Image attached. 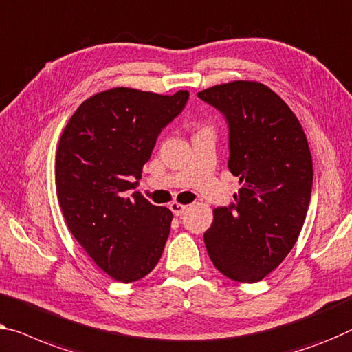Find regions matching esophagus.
Instances as JSON below:
<instances>
[{
	"label": "esophagus",
	"mask_w": 352,
	"mask_h": 352,
	"mask_svg": "<svg viewBox=\"0 0 352 352\" xmlns=\"http://www.w3.org/2000/svg\"><path fill=\"white\" fill-rule=\"evenodd\" d=\"M169 208L172 210V213H174L175 217H182V214L185 213V210L188 208V206H183L180 202H170Z\"/></svg>",
	"instance_id": "esophagus-1"
}]
</instances>
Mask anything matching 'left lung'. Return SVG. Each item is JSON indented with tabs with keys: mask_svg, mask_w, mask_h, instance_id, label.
<instances>
[{
	"mask_svg": "<svg viewBox=\"0 0 352 352\" xmlns=\"http://www.w3.org/2000/svg\"><path fill=\"white\" fill-rule=\"evenodd\" d=\"M229 124L230 174L240 190L213 210L204 234L213 265L240 283L261 281L296 245L311 199L313 161L303 128L278 94L254 80L197 93Z\"/></svg>",
	"mask_w": 352,
	"mask_h": 352,
	"instance_id": "1",
	"label": "left lung"
}]
</instances>
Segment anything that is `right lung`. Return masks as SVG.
<instances>
[{"label": "right lung", "mask_w": 352, "mask_h": 352, "mask_svg": "<svg viewBox=\"0 0 352 352\" xmlns=\"http://www.w3.org/2000/svg\"><path fill=\"white\" fill-rule=\"evenodd\" d=\"M190 98L117 87L83 101L63 131L55 161L56 196L67 229L99 269L122 283L148 275L164 250L172 212L140 192L161 129Z\"/></svg>", "instance_id": "right-lung-1"}]
</instances>
